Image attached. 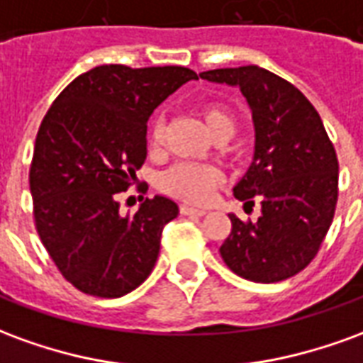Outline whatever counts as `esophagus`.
<instances>
[{
	"mask_svg": "<svg viewBox=\"0 0 363 363\" xmlns=\"http://www.w3.org/2000/svg\"><path fill=\"white\" fill-rule=\"evenodd\" d=\"M179 212H181L182 216H196V218L206 216V210H200V208H192V206H184V204L179 208Z\"/></svg>",
	"mask_w": 363,
	"mask_h": 363,
	"instance_id": "34e87169",
	"label": "esophagus"
}]
</instances>
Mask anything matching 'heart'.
Segmentation results:
<instances>
[{
	"mask_svg": "<svg viewBox=\"0 0 363 363\" xmlns=\"http://www.w3.org/2000/svg\"><path fill=\"white\" fill-rule=\"evenodd\" d=\"M200 116L204 118L206 126L210 128L216 138L231 135L235 130V116L225 104L204 103L200 106ZM165 140V120L159 114L150 124V143L153 147L161 145ZM223 182V173L220 167L210 163H177L167 169L159 177V189L169 196L190 202V204H204L208 202L218 186Z\"/></svg>",
	"mask_w": 363,
	"mask_h": 363,
	"instance_id": "obj_1",
	"label": "heart"
}]
</instances>
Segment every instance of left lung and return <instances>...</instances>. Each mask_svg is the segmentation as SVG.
I'll use <instances>...</instances> for the list:
<instances>
[{
	"label": "left lung",
	"mask_w": 363,
	"mask_h": 363,
	"mask_svg": "<svg viewBox=\"0 0 363 363\" xmlns=\"http://www.w3.org/2000/svg\"><path fill=\"white\" fill-rule=\"evenodd\" d=\"M202 79L237 85L252 108L255 161L233 189L245 206L260 202L252 223L233 213L223 262L245 280L272 284L301 272L327 237L338 200V157L319 112L280 75L259 66L221 67Z\"/></svg>",
	"instance_id": "obj_1"
}]
</instances>
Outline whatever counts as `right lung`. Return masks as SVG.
Wrapping results in <instances>:
<instances>
[{
	"label": "right lung",
	"instance_id": "right-lung-1",
	"mask_svg": "<svg viewBox=\"0 0 363 363\" xmlns=\"http://www.w3.org/2000/svg\"><path fill=\"white\" fill-rule=\"evenodd\" d=\"M190 79L196 72L182 66L93 67L40 122L28 173L35 228L60 274L83 294L126 296L155 267L163 228L179 208L155 196L120 216L116 198L147 157L150 114Z\"/></svg>",
	"mask_w": 363,
	"mask_h": 363
}]
</instances>
